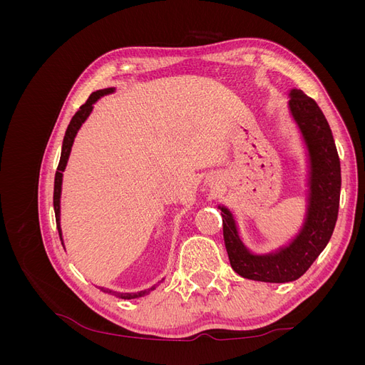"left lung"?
I'll use <instances>...</instances> for the list:
<instances>
[{"instance_id":"1","label":"left lung","mask_w":365,"mask_h":365,"mask_svg":"<svg viewBox=\"0 0 365 365\" xmlns=\"http://www.w3.org/2000/svg\"><path fill=\"white\" fill-rule=\"evenodd\" d=\"M289 113L307 149V197L304 222L288 245L268 254L251 252L239 236L233 213L219 205L228 259L244 279L286 283L300 279L329 244L338 217L341 168L332 130L314 98L291 90Z\"/></svg>"}]
</instances>
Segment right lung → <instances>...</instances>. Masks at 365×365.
I'll return each instance as SVG.
<instances>
[{
	"label": "right lung",
	"mask_w": 365,
	"mask_h": 365,
	"mask_svg": "<svg viewBox=\"0 0 365 365\" xmlns=\"http://www.w3.org/2000/svg\"><path fill=\"white\" fill-rule=\"evenodd\" d=\"M115 90L114 88H105V90H98L96 93H93L90 97H88V101L79 108V111H77L70 125L67 128V132H65V137H63V143H62V152H61V160H59V165H58V170L56 175H54V193H53V205H54V215H56V225H58V231H59V237L62 240V230H61V192H62V176H63V170L67 168V163L70 158V152L73 148V143L74 138L77 135V132H79L81 126L83 125V121L90 117L91 111H93V105L98 101V98L106 96V94H111ZM63 245V244H62ZM160 284V282H158ZM155 289V286H152L149 289L145 291H140V292H115L111 289H105L102 288L103 292H108L111 295H115L118 298H125V300H130V298H138V297H145L148 295L150 291Z\"/></svg>",
	"instance_id": "obj_1"
}]
</instances>
